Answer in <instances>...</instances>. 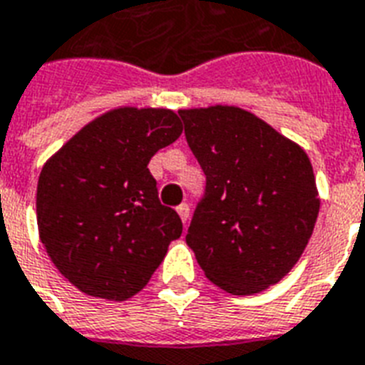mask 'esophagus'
Wrapping results in <instances>:
<instances>
[{"label":"esophagus","instance_id":"1","mask_svg":"<svg viewBox=\"0 0 365 365\" xmlns=\"http://www.w3.org/2000/svg\"><path fill=\"white\" fill-rule=\"evenodd\" d=\"M176 210H178V214H180V218L183 220V224H187L189 216H191V208H189L187 202H182V205H180Z\"/></svg>","mask_w":365,"mask_h":365}]
</instances>
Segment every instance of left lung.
Wrapping results in <instances>:
<instances>
[{
    "mask_svg": "<svg viewBox=\"0 0 365 365\" xmlns=\"http://www.w3.org/2000/svg\"><path fill=\"white\" fill-rule=\"evenodd\" d=\"M207 176L185 241L205 275L232 294H255L299 262L319 212L310 158L237 107L180 110Z\"/></svg>",
    "mask_w": 365,
    "mask_h": 365,
    "instance_id": "8db88e82",
    "label": "left lung"
}]
</instances>
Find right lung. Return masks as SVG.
Segmentation results:
<instances>
[{
	"label": "right lung",
	"mask_w": 365,
	"mask_h": 365,
	"mask_svg": "<svg viewBox=\"0 0 365 365\" xmlns=\"http://www.w3.org/2000/svg\"><path fill=\"white\" fill-rule=\"evenodd\" d=\"M180 135L182 124L172 110L115 108L46 163L36 195L40 239L82 293L130 299L182 235V220L160 205L147 168L153 155Z\"/></svg>",
	"instance_id": "1"
}]
</instances>
